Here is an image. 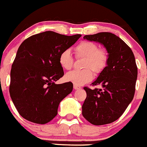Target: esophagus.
<instances>
[{
  "mask_svg": "<svg viewBox=\"0 0 147 147\" xmlns=\"http://www.w3.org/2000/svg\"><path fill=\"white\" fill-rule=\"evenodd\" d=\"M74 89L75 90H78V89H80L81 88V87H80V86H77V85H74Z\"/></svg>",
  "mask_w": 147,
  "mask_h": 147,
  "instance_id": "34e87169",
  "label": "esophagus"
}]
</instances>
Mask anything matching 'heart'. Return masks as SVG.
Here are the masks:
<instances>
[{
	"instance_id": "obj_1",
	"label": "heart",
	"mask_w": 147,
	"mask_h": 147,
	"mask_svg": "<svg viewBox=\"0 0 147 147\" xmlns=\"http://www.w3.org/2000/svg\"><path fill=\"white\" fill-rule=\"evenodd\" d=\"M78 58H85L82 70H73L66 74L65 79L77 86L88 83L94 78V73L100 74L106 68L108 55L104 50L99 49L98 45L90 41H82L75 48ZM59 62L64 69L69 70L74 65V59L69 50H64L60 53Z\"/></svg>"
}]
</instances>
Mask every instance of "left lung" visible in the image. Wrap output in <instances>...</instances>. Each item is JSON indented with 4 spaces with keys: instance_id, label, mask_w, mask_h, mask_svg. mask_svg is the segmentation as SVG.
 <instances>
[{
    "instance_id": "left-lung-1",
    "label": "left lung",
    "mask_w": 147,
    "mask_h": 147,
    "mask_svg": "<svg viewBox=\"0 0 147 147\" xmlns=\"http://www.w3.org/2000/svg\"><path fill=\"white\" fill-rule=\"evenodd\" d=\"M84 39L104 45L108 62L92 86L102 89L84 87L87 96L82 106V115L91 124L106 125L117 120L134 98L138 69L131 48L111 32L85 35Z\"/></svg>"
}]
</instances>
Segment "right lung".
I'll return each mask as SVG.
<instances>
[{"label":"right lung","mask_w":147,"mask_h":147,"mask_svg":"<svg viewBox=\"0 0 147 147\" xmlns=\"http://www.w3.org/2000/svg\"><path fill=\"white\" fill-rule=\"evenodd\" d=\"M80 37L46 31L20 45L11 69L9 93L23 118L46 124L57 116L59 103L73 88L71 82L54 83L64 75L59 57Z\"/></svg>","instance_id":"1"}]
</instances>
